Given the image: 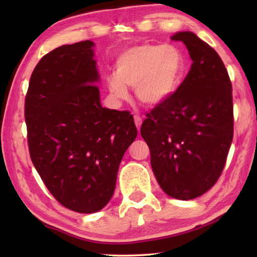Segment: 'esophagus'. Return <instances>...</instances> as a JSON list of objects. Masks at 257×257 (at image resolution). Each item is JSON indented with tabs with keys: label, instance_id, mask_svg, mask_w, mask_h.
<instances>
[{
	"label": "esophagus",
	"instance_id": "obj_1",
	"mask_svg": "<svg viewBox=\"0 0 257 257\" xmlns=\"http://www.w3.org/2000/svg\"><path fill=\"white\" fill-rule=\"evenodd\" d=\"M134 119H135V124H136L137 129L139 130V129H141V125H142V119H141V116L135 115Z\"/></svg>",
	"mask_w": 257,
	"mask_h": 257
}]
</instances>
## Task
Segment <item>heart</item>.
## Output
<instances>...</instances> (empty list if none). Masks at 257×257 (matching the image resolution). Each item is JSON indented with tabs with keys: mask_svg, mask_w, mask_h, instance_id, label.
Listing matches in <instances>:
<instances>
[{
	"mask_svg": "<svg viewBox=\"0 0 257 257\" xmlns=\"http://www.w3.org/2000/svg\"><path fill=\"white\" fill-rule=\"evenodd\" d=\"M185 68L184 55L176 46H132L116 56L115 73L106 77V86L111 96L118 101L127 98V87H133L139 102L158 106L177 92Z\"/></svg>",
	"mask_w": 257,
	"mask_h": 257,
	"instance_id": "b5f03b06",
	"label": "heart"
}]
</instances>
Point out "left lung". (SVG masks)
Listing matches in <instances>:
<instances>
[{"mask_svg":"<svg viewBox=\"0 0 257 257\" xmlns=\"http://www.w3.org/2000/svg\"><path fill=\"white\" fill-rule=\"evenodd\" d=\"M181 41L193 60L177 92L147 114L141 135L156 180L167 195L188 201L214 186L233 137L232 86L219 54L191 32Z\"/></svg>","mask_w":257,"mask_h":257,"instance_id":"left-lung-1","label":"left lung"}]
</instances>
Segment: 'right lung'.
I'll list each match as a JSON object with an SVG mask.
<instances>
[{
	"label": "right lung",
	"mask_w": 257,
	"mask_h": 257,
	"mask_svg": "<svg viewBox=\"0 0 257 257\" xmlns=\"http://www.w3.org/2000/svg\"><path fill=\"white\" fill-rule=\"evenodd\" d=\"M94 43L43 56L25 101L34 167L64 207L95 213L110 202L124 152L137 137L128 111L102 107Z\"/></svg>",
	"instance_id": "right-lung-1"
}]
</instances>
